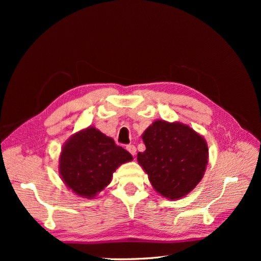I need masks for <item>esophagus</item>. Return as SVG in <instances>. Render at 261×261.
I'll use <instances>...</instances> for the list:
<instances>
[{
	"instance_id": "esophagus-1",
	"label": "esophagus",
	"mask_w": 261,
	"mask_h": 261,
	"mask_svg": "<svg viewBox=\"0 0 261 261\" xmlns=\"http://www.w3.org/2000/svg\"><path fill=\"white\" fill-rule=\"evenodd\" d=\"M126 149H127V151L134 156L136 154V147L134 146V145H127L126 146Z\"/></svg>"
}]
</instances>
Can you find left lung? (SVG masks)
Here are the masks:
<instances>
[{
	"mask_svg": "<svg viewBox=\"0 0 261 261\" xmlns=\"http://www.w3.org/2000/svg\"><path fill=\"white\" fill-rule=\"evenodd\" d=\"M146 150L137 161L156 193L176 200L191 193L208 164L207 141L180 122L154 121L144 132Z\"/></svg>",
	"mask_w": 261,
	"mask_h": 261,
	"instance_id": "8db88e82",
	"label": "left lung"
}]
</instances>
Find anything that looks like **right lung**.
<instances>
[{"label": "right lung", "mask_w": 261, "mask_h": 261, "mask_svg": "<svg viewBox=\"0 0 261 261\" xmlns=\"http://www.w3.org/2000/svg\"><path fill=\"white\" fill-rule=\"evenodd\" d=\"M132 160V154L115 145L113 138L89 126L63 145L59 173L74 194L93 199L111 183L115 170Z\"/></svg>", "instance_id": "obj_1"}]
</instances>
